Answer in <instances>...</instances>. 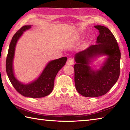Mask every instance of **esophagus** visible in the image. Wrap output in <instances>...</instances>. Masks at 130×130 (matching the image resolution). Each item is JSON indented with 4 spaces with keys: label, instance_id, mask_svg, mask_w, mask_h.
<instances>
[{
    "label": "esophagus",
    "instance_id": "34e87169",
    "mask_svg": "<svg viewBox=\"0 0 130 130\" xmlns=\"http://www.w3.org/2000/svg\"><path fill=\"white\" fill-rule=\"evenodd\" d=\"M74 61L73 60V58H69L67 60V65H72L74 64Z\"/></svg>",
    "mask_w": 130,
    "mask_h": 130
}]
</instances>
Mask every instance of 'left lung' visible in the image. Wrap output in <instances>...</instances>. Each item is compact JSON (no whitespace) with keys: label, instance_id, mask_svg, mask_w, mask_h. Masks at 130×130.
I'll use <instances>...</instances> for the list:
<instances>
[{"label":"left lung","instance_id":"obj_1","mask_svg":"<svg viewBox=\"0 0 130 130\" xmlns=\"http://www.w3.org/2000/svg\"><path fill=\"white\" fill-rule=\"evenodd\" d=\"M99 30L97 43L75 55L74 83L76 90L83 96L94 98L106 94L118 81L120 75V51L111 31L103 26H94ZM107 55L104 65L93 71L88 65L90 58L98 55Z\"/></svg>","mask_w":130,"mask_h":130}]
</instances>
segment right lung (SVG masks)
Wrapping results in <instances>:
<instances>
[{
    "label": "right lung",
    "mask_w": 130,
    "mask_h": 130,
    "mask_svg": "<svg viewBox=\"0 0 130 130\" xmlns=\"http://www.w3.org/2000/svg\"><path fill=\"white\" fill-rule=\"evenodd\" d=\"M30 28L31 26H23L12 37L6 58V69L11 83L18 93L25 97L40 98L49 95L52 92L54 87V78L59 70L65 65L67 58L63 57L50 61L38 79L31 83L23 84L18 81L14 75L12 68L15 47L18 40L22 35L23 31Z\"/></svg>",
    "instance_id": "add662e5"
}]
</instances>
